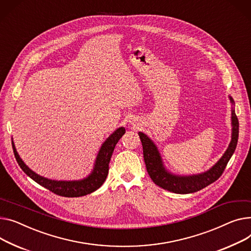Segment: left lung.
<instances>
[{
	"label": "left lung",
	"instance_id": "obj_1",
	"mask_svg": "<svg viewBox=\"0 0 251 251\" xmlns=\"http://www.w3.org/2000/svg\"><path fill=\"white\" fill-rule=\"evenodd\" d=\"M229 99L230 102L232 104H234V101H233V99L230 96ZM231 121V141L222 157L217 161L209 171L203 174L193 176H176L170 173L164 168L162 158L160 156L156 145L146 134H144L142 132H139L138 135L142 142L144 162L149 176L151 177L153 182L158 187L176 194H191L211 185L212 182H214L222 176L228 161L230 160L232 154L235 151L238 141L239 122L234 109H232Z\"/></svg>",
	"mask_w": 251,
	"mask_h": 251
}]
</instances>
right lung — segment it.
Listing matches in <instances>:
<instances>
[{
	"label": "right lung",
	"instance_id": "add662e5",
	"mask_svg": "<svg viewBox=\"0 0 251 251\" xmlns=\"http://www.w3.org/2000/svg\"><path fill=\"white\" fill-rule=\"evenodd\" d=\"M124 127H120L112 133V134L106 139V141L102 144L101 148H100L92 173L87 177L79 180H54L48 179L37 175L36 173L31 171L21 159L18 152H17L13 141L12 146L17 162H18L22 171L29 177H31L33 180H35L40 186L46 188L50 192H52L58 196L75 198L91 194L103 185L109 173V162L111 160L114 148L117 142H118L120 138L124 135Z\"/></svg>",
	"mask_w": 251,
	"mask_h": 251
}]
</instances>
